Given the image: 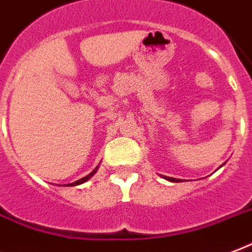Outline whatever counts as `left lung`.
I'll return each instance as SVG.
<instances>
[{
	"mask_svg": "<svg viewBox=\"0 0 252 252\" xmlns=\"http://www.w3.org/2000/svg\"><path fill=\"white\" fill-rule=\"evenodd\" d=\"M164 177V179H167V180H169V181H172V183H180V179H173V177H167V176H163Z\"/></svg>",
	"mask_w": 252,
	"mask_h": 252,
	"instance_id": "obj_1",
	"label": "left lung"
}]
</instances>
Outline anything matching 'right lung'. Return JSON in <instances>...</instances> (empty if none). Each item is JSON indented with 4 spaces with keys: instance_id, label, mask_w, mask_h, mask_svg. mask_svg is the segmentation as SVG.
I'll return each instance as SVG.
<instances>
[{
    "instance_id": "obj_1",
    "label": "right lung",
    "mask_w": 252,
    "mask_h": 252,
    "mask_svg": "<svg viewBox=\"0 0 252 252\" xmlns=\"http://www.w3.org/2000/svg\"><path fill=\"white\" fill-rule=\"evenodd\" d=\"M95 171H97V168H95L94 171H92V172L89 173V175H88V176L83 177V179H80V180L75 181V183H72V184H68V185H72V187H73V185H80V184H83V183H85V181H87V180H89V179H91V177L93 176V175H94Z\"/></svg>"
}]
</instances>
